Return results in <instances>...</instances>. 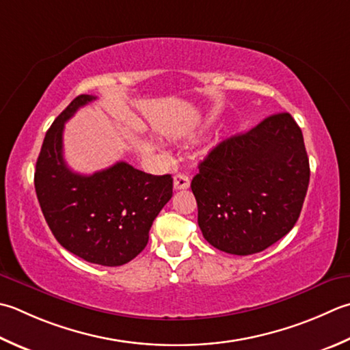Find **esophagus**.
I'll return each instance as SVG.
<instances>
[{
	"label": "esophagus",
	"instance_id": "1",
	"mask_svg": "<svg viewBox=\"0 0 350 350\" xmlns=\"http://www.w3.org/2000/svg\"><path fill=\"white\" fill-rule=\"evenodd\" d=\"M173 185L174 189H187L189 188V177L187 174H176Z\"/></svg>",
	"mask_w": 350,
	"mask_h": 350
}]
</instances>
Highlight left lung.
<instances>
[{"instance_id": "1", "label": "left lung", "mask_w": 350, "mask_h": 350, "mask_svg": "<svg viewBox=\"0 0 350 350\" xmlns=\"http://www.w3.org/2000/svg\"><path fill=\"white\" fill-rule=\"evenodd\" d=\"M310 183L302 130L286 112L218 144L191 182L204 239L253 255L294 228Z\"/></svg>"}]
</instances>
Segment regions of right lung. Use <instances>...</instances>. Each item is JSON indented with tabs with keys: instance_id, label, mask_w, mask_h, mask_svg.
I'll return each instance as SVG.
<instances>
[{
	"instance_id": "obj_1",
	"label": "right lung",
	"mask_w": 350,
	"mask_h": 350,
	"mask_svg": "<svg viewBox=\"0 0 350 350\" xmlns=\"http://www.w3.org/2000/svg\"><path fill=\"white\" fill-rule=\"evenodd\" d=\"M92 100L86 94L75 97L48 129L34 188L62 247L88 262L116 267L146 249L154 218L173 196V179L147 174L127 162L89 176L68 168L62 138L65 122Z\"/></svg>"
}]
</instances>
